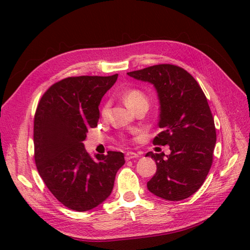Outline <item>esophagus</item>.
Segmentation results:
<instances>
[{
  "instance_id": "1",
  "label": "esophagus",
  "mask_w": 250,
  "mask_h": 250,
  "mask_svg": "<svg viewBox=\"0 0 250 250\" xmlns=\"http://www.w3.org/2000/svg\"><path fill=\"white\" fill-rule=\"evenodd\" d=\"M140 156L137 155L136 152H132V151H128L125 153V160H131V159H134V158H139Z\"/></svg>"
}]
</instances>
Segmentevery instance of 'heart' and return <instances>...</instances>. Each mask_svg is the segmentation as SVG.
Here are the masks:
<instances>
[{
	"instance_id": "b5f03b06",
	"label": "heart",
	"mask_w": 250,
	"mask_h": 250,
	"mask_svg": "<svg viewBox=\"0 0 250 250\" xmlns=\"http://www.w3.org/2000/svg\"><path fill=\"white\" fill-rule=\"evenodd\" d=\"M122 100H124L125 104L128 106V107L133 110L137 106H140L142 104H146L148 105V99L146 97V94L141 91L139 89H128L122 93L121 95ZM109 111V103H105L103 105L102 109H101V115L102 117H107Z\"/></svg>"
}]
</instances>
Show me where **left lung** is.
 <instances>
[{
    "instance_id": "obj_1",
    "label": "left lung",
    "mask_w": 250,
    "mask_h": 250,
    "mask_svg": "<svg viewBox=\"0 0 250 250\" xmlns=\"http://www.w3.org/2000/svg\"><path fill=\"white\" fill-rule=\"evenodd\" d=\"M126 74L156 89L159 128L163 131L153 144L168 145L171 150L169 155L146 153L157 164L147 188L163 200L187 199L203 185L213 163L216 129L205 94L195 79L176 65L159 64Z\"/></svg>"
}]
</instances>
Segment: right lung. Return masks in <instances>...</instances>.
I'll return each mask as SVG.
<instances>
[{"mask_svg": "<svg viewBox=\"0 0 250 250\" xmlns=\"http://www.w3.org/2000/svg\"><path fill=\"white\" fill-rule=\"evenodd\" d=\"M111 76L68 77L42 97L34 117V152L37 171L55 198L68 208L87 211L110 195L125 155L86 150L88 130L98 125L99 106L114 86Z\"/></svg>", "mask_w": 250, "mask_h": 250, "instance_id": "1", "label": "right lung"}]
</instances>
